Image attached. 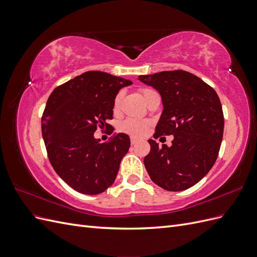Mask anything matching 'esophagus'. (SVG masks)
Listing matches in <instances>:
<instances>
[{
    "label": "esophagus",
    "mask_w": 257,
    "mask_h": 257,
    "mask_svg": "<svg viewBox=\"0 0 257 257\" xmlns=\"http://www.w3.org/2000/svg\"><path fill=\"white\" fill-rule=\"evenodd\" d=\"M136 143H137V139H135V138L132 137V138H131V144H132V145H135Z\"/></svg>",
    "instance_id": "34e87169"
}]
</instances>
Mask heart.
Listing matches in <instances>:
<instances>
[{"label": "heart", "instance_id": "obj_1", "mask_svg": "<svg viewBox=\"0 0 257 257\" xmlns=\"http://www.w3.org/2000/svg\"><path fill=\"white\" fill-rule=\"evenodd\" d=\"M155 91L151 89H143L142 90V94L144 96V99H146L148 96ZM120 100H121V93H119L118 95L115 96L114 102H113V110L116 111L119 109V105H120ZM150 126L149 121L147 120H141V119H133V118H128L126 120H124L120 124V131L123 132V133L128 134L132 137L139 138L144 136L148 128Z\"/></svg>", "mask_w": 257, "mask_h": 257}]
</instances>
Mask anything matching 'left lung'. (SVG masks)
Here are the masks:
<instances>
[{"instance_id":"left-lung-1","label":"left lung","mask_w":257,"mask_h":257,"mask_svg":"<svg viewBox=\"0 0 257 257\" xmlns=\"http://www.w3.org/2000/svg\"><path fill=\"white\" fill-rule=\"evenodd\" d=\"M139 80L159 91L164 106L154 138L174 135L170 147L148 141L145 167L162 189L184 191L209 173L219 155L224 131L220 98L199 77L180 69L142 75Z\"/></svg>"}]
</instances>
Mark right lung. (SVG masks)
Returning a JSON list of instances; mask_svg holds the SVG:
<instances>
[{
  "label": "right lung",
  "mask_w": 257,
  "mask_h": 257,
  "mask_svg": "<svg viewBox=\"0 0 257 257\" xmlns=\"http://www.w3.org/2000/svg\"><path fill=\"white\" fill-rule=\"evenodd\" d=\"M132 83L90 71L59 85L50 94L42 116L46 150L56 173L77 192L96 195L114 182L121 160L130 149V137L119 133L100 143L94 132L111 126L107 120L112 119L115 95Z\"/></svg>",
  "instance_id": "right-lung-1"
}]
</instances>
